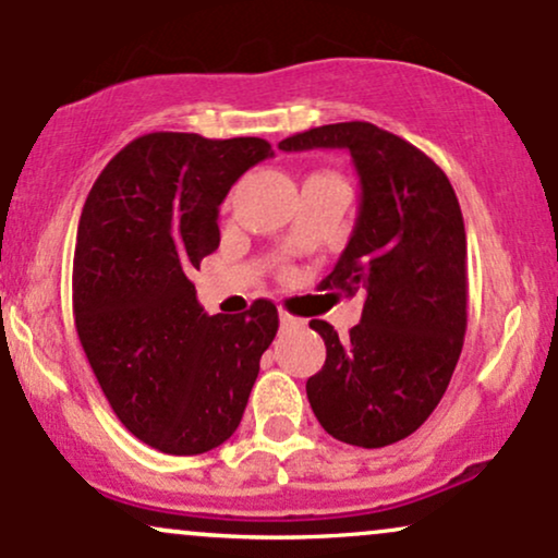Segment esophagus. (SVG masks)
Wrapping results in <instances>:
<instances>
[{"label":"esophagus","instance_id":"esophagus-1","mask_svg":"<svg viewBox=\"0 0 558 558\" xmlns=\"http://www.w3.org/2000/svg\"><path fill=\"white\" fill-rule=\"evenodd\" d=\"M280 325H283V328H296V325H301V319L293 317L291 312L280 310Z\"/></svg>","mask_w":558,"mask_h":558}]
</instances>
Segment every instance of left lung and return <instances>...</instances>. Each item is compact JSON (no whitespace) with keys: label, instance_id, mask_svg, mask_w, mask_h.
I'll use <instances>...</instances> for the list:
<instances>
[{"label":"left lung","instance_id":"obj_1","mask_svg":"<svg viewBox=\"0 0 558 558\" xmlns=\"http://www.w3.org/2000/svg\"><path fill=\"white\" fill-rule=\"evenodd\" d=\"M349 149L362 204L349 246L323 288L364 296L362 323L323 336V369L306 380L319 425L349 446L403 440L444 399L466 332V233L446 172L425 151L364 120L310 128L278 149Z\"/></svg>","mask_w":558,"mask_h":558}]
</instances>
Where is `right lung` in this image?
<instances>
[{"instance_id": "1", "label": "right lung", "mask_w": 558, "mask_h": 558, "mask_svg": "<svg viewBox=\"0 0 558 558\" xmlns=\"http://www.w3.org/2000/svg\"><path fill=\"white\" fill-rule=\"evenodd\" d=\"M265 138L146 133L120 149L83 204L73 259V317L118 420L162 453L194 457L241 425L278 310L198 306L189 275L220 246L217 207Z\"/></svg>"}]
</instances>
